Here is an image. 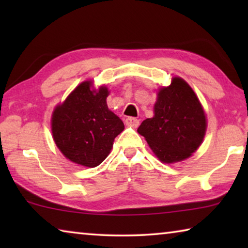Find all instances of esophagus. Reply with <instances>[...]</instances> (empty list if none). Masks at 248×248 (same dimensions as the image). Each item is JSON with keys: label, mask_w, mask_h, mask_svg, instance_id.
Wrapping results in <instances>:
<instances>
[{"label": "esophagus", "mask_w": 248, "mask_h": 248, "mask_svg": "<svg viewBox=\"0 0 248 248\" xmlns=\"http://www.w3.org/2000/svg\"><path fill=\"white\" fill-rule=\"evenodd\" d=\"M125 124L137 128L138 125H139V120H138L137 118H134V117H128V118H125Z\"/></svg>", "instance_id": "obj_1"}]
</instances>
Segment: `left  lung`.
<instances>
[{"label":"left lung","mask_w":248,"mask_h":248,"mask_svg":"<svg viewBox=\"0 0 248 248\" xmlns=\"http://www.w3.org/2000/svg\"><path fill=\"white\" fill-rule=\"evenodd\" d=\"M207 121L194 91L180 78L158 92L154 117L145 119L138 132L164 163L189 157L203 140Z\"/></svg>","instance_id":"left-lung-1"}]
</instances>
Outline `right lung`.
<instances>
[{
  "label": "right lung",
  "instance_id": "add662e5",
  "mask_svg": "<svg viewBox=\"0 0 248 248\" xmlns=\"http://www.w3.org/2000/svg\"><path fill=\"white\" fill-rule=\"evenodd\" d=\"M83 82L54 109L52 134L59 150L77 164L95 167L107 157L115 138L124 129L119 117L107 107L108 90H91Z\"/></svg>",
  "mask_w": 248,
  "mask_h": 248
}]
</instances>
